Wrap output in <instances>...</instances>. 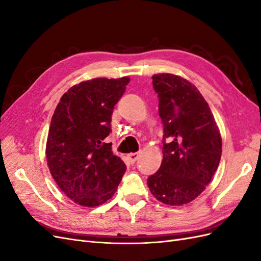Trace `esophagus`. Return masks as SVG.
Listing matches in <instances>:
<instances>
[{"label":"esophagus","mask_w":261,"mask_h":261,"mask_svg":"<svg viewBox=\"0 0 261 261\" xmlns=\"http://www.w3.org/2000/svg\"><path fill=\"white\" fill-rule=\"evenodd\" d=\"M138 158H139V153L138 152H134V153H129L128 154V159H129V161L132 163H135L138 160Z\"/></svg>","instance_id":"1"}]
</instances>
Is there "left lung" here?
<instances>
[{"label": "left lung", "instance_id": "left-lung-1", "mask_svg": "<svg viewBox=\"0 0 261 261\" xmlns=\"http://www.w3.org/2000/svg\"><path fill=\"white\" fill-rule=\"evenodd\" d=\"M163 124V160L147 179L150 192L170 206L198 197L219 167L222 139L211 110L194 85L179 76H152Z\"/></svg>", "mask_w": 261, "mask_h": 261}]
</instances>
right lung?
I'll return each mask as SVG.
<instances>
[{
	"label": "right lung",
	"mask_w": 261,
	"mask_h": 261,
	"mask_svg": "<svg viewBox=\"0 0 261 261\" xmlns=\"http://www.w3.org/2000/svg\"><path fill=\"white\" fill-rule=\"evenodd\" d=\"M128 77L94 78L63 94L53 113L46 141V161L58 186L85 207L109 200L126 171L105 139L111 133L114 106Z\"/></svg>",
	"instance_id": "right-lung-1"
}]
</instances>
